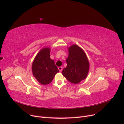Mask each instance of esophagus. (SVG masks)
I'll use <instances>...</instances> for the list:
<instances>
[{"mask_svg": "<svg viewBox=\"0 0 124 124\" xmlns=\"http://www.w3.org/2000/svg\"><path fill=\"white\" fill-rule=\"evenodd\" d=\"M58 69H59L60 72H62V67H58Z\"/></svg>", "mask_w": 124, "mask_h": 124, "instance_id": "34e87169", "label": "esophagus"}]
</instances>
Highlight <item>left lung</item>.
I'll use <instances>...</instances> for the list:
<instances>
[{
    "label": "left lung",
    "mask_w": 124,
    "mask_h": 124,
    "mask_svg": "<svg viewBox=\"0 0 124 124\" xmlns=\"http://www.w3.org/2000/svg\"><path fill=\"white\" fill-rule=\"evenodd\" d=\"M68 57L66 59L67 66L62 74L70 82L78 84L85 79L89 69V62L84 51L77 44L68 47Z\"/></svg>",
    "instance_id": "obj_1"
}]
</instances>
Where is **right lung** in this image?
Listing matches in <instances>:
<instances>
[{
    "mask_svg": "<svg viewBox=\"0 0 124 124\" xmlns=\"http://www.w3.org/2000/svg\"><path fill=\"white\" fill-rule=\"evenodd\" d=\"M51 48L43 47L37 54L32 64L33 77L42 85L50 84L59 72L54 60L50 58Z\"/></svg>",
    "mask_w": 124,
    "mask_h": 124,
    "instance_id": "right-lung-1",
    "label": "right lung"
}]
</instances>
